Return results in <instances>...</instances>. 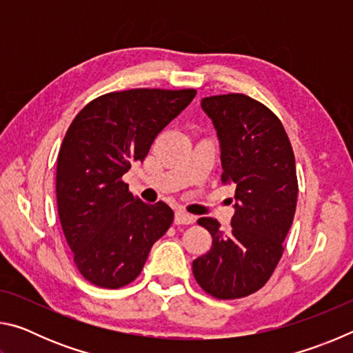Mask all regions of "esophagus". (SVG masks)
Masks as SVG:
<instances>
[{
	"label": "esophagus",
	"mask_w": 353,
	"mask_h": 353,
	"mask_svg": "<svg viewBox=\"0 0 353 353\" xmlns=\"http://www.w3.org/2000/svg\"><path fill=\"white\" fill-rule=\"evenodd\" d=\"M176 224H193L194 223V218L193 214H190L183 210H177L176 212V216H174Z\"/></svg>",
	"instance_id": "esophagus-1"
}]
</instances>
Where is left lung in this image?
Masks as SVG:
<instances>
[{
  "mask_svg": "<svg viewBox=\"0 0 353 353\" xmlns=\"http://www.w3.org/2000/svg\"><path fill=\"white\" fill-rule=\"evenodd\" d=\"M201 107L219 140L221 181L235 185V213L229 234L216 219H198L213 244L193 274L208 294L238 299L259 291L283 254L297 202L294 152L280 119L246 94L208 97Z\"/></svg>",
  "mask_w": 353,
  "mask_h": 353,
  "instance_id": "8db88e82",
  "label": "left lung"
}]
</instances>
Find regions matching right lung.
Returning <instances> with one entry per match:
<instances>
[{
	"mask_svg": "<svg viewBox=\"0 0 353 353\" xmlns=\"http://www.w3.org/2000/svg\"><path fill=\"white\" fill-rule=\"evenodd\" d=\"M194 97L193 88L107 93L68 128L57 157L59 218L77 270L93 285L115 290L132 282L170 229L171 207L135 198L121 177Z\"/></svg>",
	"mask_w": 353,
	"mask_h": 353,
	"instance_id": "1",
	"label": "right lung"
}]
</instances>
